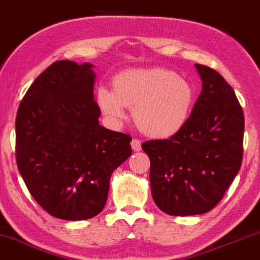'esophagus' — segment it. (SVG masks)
<instances>
[{
    "label": "esophagus",
    "instance_id": "obj_1",
    "mask_svg": "<svg viewBox=\"0 0 260 260\" xmlns=\"http://www.w3.org/2000/svg\"><path fill=\"white\" fill-rule=\"evenodd\" d=\"M131 148H133L134 152H140L141 150V141L137 139H134L131 141Z\"/></svg>",
    "mask_w": 260,
    "mask_h": 260
}]
</instances>
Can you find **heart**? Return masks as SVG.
Wrapping results in <instances>:
<instances>
[{"label": "heart", "instance_id": "heart-1", "mask_svg": "<svg viewBox=\"0 0 260 260\" xmlns=\"http://www.w3.org/2000/svg\"><path fill=\"white\" fill-rule=\"evenodd\" d=\"M98 105L113 123L133 108L137 127L147 136L169 139L185 126L194 105V89L177 73L160 67L130 69L112 78V91L100 89Z\"/></svg>", "mask_w": 260, "mask_h": 260}]
</instances>
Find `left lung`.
I'll list each match as a JSON object with an SVG mask.
<instances>
[{
	"label": "left lung",
	"mask_w": 260,
	"mask_h": 260,
	"mask_svg": "<svg viewBox=\"0 0 260 260\" xmlns=\"http://www.w3.org/2000/svg\"><path fill=\"white\" fill-rule=\"evenodd\" d=\"M203 90L190 118L168 140H150L142 149L150 160L152 197L170 216L211 211L242 162L245 118L233 88L218 72L195 63Z\"/></svg>",
	"instance_id": "obj_1"
}]
</instances>
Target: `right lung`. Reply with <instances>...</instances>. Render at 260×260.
Segmentation results:
<instances>
[{"label": "right lung", "instance_id": "right-lung-1", "mask_svg": "<svg viewBox=\"0 0 260 260\" xmlns=\"http://www.w3.org/2000/svg\"><path fill=\"white\" fill-rule=\"evenodd\" d=\"M91 63L53 62L32 83L15 120L17 164L35 200L60 219L104 210L113 171L131 155V137L99 124Z\"/></svg>", "mask_w": 260, "mask_h": 260}]
</instances>
